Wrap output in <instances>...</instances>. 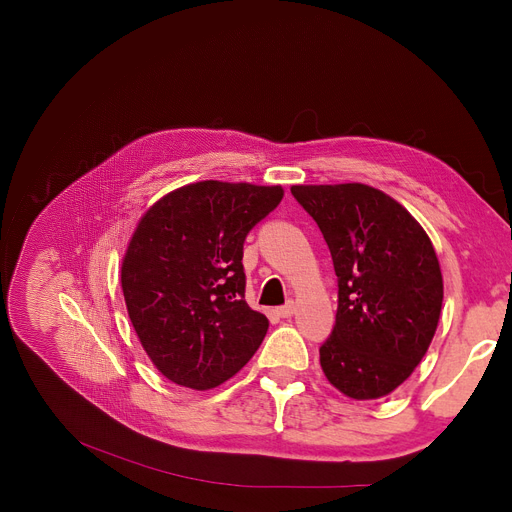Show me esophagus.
Wrapping results in <instances>:
<instances>
[{"label": "esophagus", "instance_id": "obj_1", "mask_svg": "<svg viewBox=\"0 0 512 512\" xmlns=\"http://www.w3.org/2000/svg\"><path fill=\"white\" fill-rule=\"evenodd\" d=\"M276 313H278L280 317H292V315H294V303H288V305H284V307H278Z\"/></svg>", "mask_w": 512, "mask_h": 512}]
</instances>
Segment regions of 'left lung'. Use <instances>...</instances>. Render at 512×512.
Here are the masks:
<instances>
[{
    "label": "left lung",
    "instance_id": "left-lung-1",
    "mask_svg": "<svg viewBox=\"0 0 512 512\" xmlns=\"http://www.w3.org/2000/svg\"><path fill=\"white\" fill-rule=\"evenodd\" d=\"M290 193L324 234L338 276L321 369L346 396L382 398L409 378L438 328L444 284L432 240L367 184H299Z\"/></svg>",
    "mask_w": 512,
    "mask_h": 512
}]
</instances>
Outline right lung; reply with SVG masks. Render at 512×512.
<instances>
[{"label":"right lung","mask_w":512,"mask_h":512,"mask_svg":"<svg viewBox=\"0 0 512 512\" xmlns=\"http://www.w3.org/2000/svg\"><path fill=\"white\" fill-rule=\"evenodd\" d=\"M282 186L203 180L161 197L122 259L128 317L153 365L209 390L249 363L270 321L245 301L242 245L282 201Z\"/></svg>","instance_id":"1"}]
</instances>
